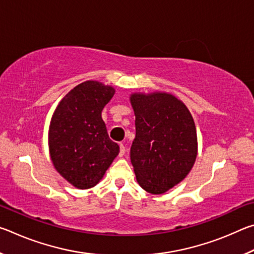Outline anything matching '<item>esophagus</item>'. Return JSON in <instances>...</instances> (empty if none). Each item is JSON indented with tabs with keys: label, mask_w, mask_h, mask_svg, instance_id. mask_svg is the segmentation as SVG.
I'll list each match as a JSON object with an SVG mask.
<instances>
[{
	"label": "esophagus",
	"mask_w": 254,
	"mask_h": 254,
	"mask_svg": "<svg viewBox=\"0 0 254 254\" xmlns=\"http://www.w3.org/2000/svg\"><path fill=\"white\" fill-rule=\"evenodd\" d=\"M124 153H126V147L123 143H120V157H122Z\"/></svg>",
	"instance_id": "obj_1"
}]
</instances>
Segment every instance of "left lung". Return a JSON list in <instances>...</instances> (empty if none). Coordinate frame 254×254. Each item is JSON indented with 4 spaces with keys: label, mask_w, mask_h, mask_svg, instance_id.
<instances>
[{
    "label": "left lung",
    "mask_w": 254,
    "mask_h": 254,
    "mask_svg": "<svg viewBox=\"0 0 254 254\" xmlns=\"http://www.w3.org/2000/svg\"><path fill=\"white\" fill-rule=\"evenodd\" d=\"M135 137L130 158L145 191L163 194L186 177L197 156L194 120L186 105L167 93L133 94Z\"/></svg>",
    "instance_id": "left-lung-1"
}]
</instances>
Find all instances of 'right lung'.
I'll list each match as a JSON object with an SVG mask.
<instances>
[{"mask_svg":"<svg viewBox=\"0 0 254 254\" xmlns=\"http://www.w3.org/2000/svg\"><path fill=\"white\" fill-rule=\"evenodd\" d=\"M114 88L87 80L59 103L49 127L51 160L58 173L79 189L94 187L119 154L107 134L102 111Z\"/></svg>","mask_w":254,"mask_h":254,"instance_id":"add662e5","label":"right lung"}]
</instances>
